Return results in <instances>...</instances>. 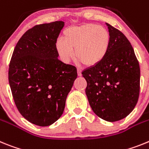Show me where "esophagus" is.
Wrapping results in <instances>:
<instances>
[{"mask_svg":"<svg viewBox=\"0 0 149 149\" xmlns=\"http://www.w3.org/2000/svg\"><path fill=\"white\" fill-rule=\"evenodd\" d=\"M77 73H78V76H82V70L77 69Z\"/></svg>","mask_w":149,"mask_h":149,"instance_id":"esophagus-1","label":"esophagus"}]
</instances>
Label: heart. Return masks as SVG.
<instances>
[{"label": "heart", "instance_id": "obj_1", "mask_svg": "<svg viewBox=\"0 0 149 149\" xmlns=\"http://www.w3.org/2000/svg\"><path fill=\"white\" fill-rule=\"evenodd\" d=\"M110 41V33L107 28L89 23L67 28L64 40L58 39L55 48L64 63L70 61L75 55V58L84 65L94 67L106 58Z\"/></svg>", "mask_w": 149, "mask_h": 149}]
</instances>
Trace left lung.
Returning a JSON list of instances; mask_svg holds the SVG:
<instances>
[{
	"instance_id": "8db88e82",
	"label": "left lung",
	"mask_w": 149,
	"mask_h": 149,
	"mask_svg": "<svg viewBox=\"0 0 149 149\" xmlns=\"http://www.w3.org/2000/svg\"><path fill=\"white\" fill-rule=\"evenodd\" d=\"M111 41L107 56L82 71L85 93L93 112L107 121L125 118L139 95L140 69L134 50L124 33L107 23Z\"/></svg>"
}]
</instances>
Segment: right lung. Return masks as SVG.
I'll return each instance as SVG.
<instances>
[{
  "instance_id": "right-lung-1",
  "label": "right lung",
  "mask_w": 149,
  "mask_h": 149,
  "mask_svg": "<svg viewBox=\"0 0 149 149\" xmlns=\"http://www.w3.org/2000/svg\"><path fill=\"white\" fill-rule=\"evenodd\" d=\"M62 21L38 24L18 41L9 67V83L21 115L33 125L49 126L61 116L76 68L61 61L55 43Z\"/></svg>"
}]
</instances>
